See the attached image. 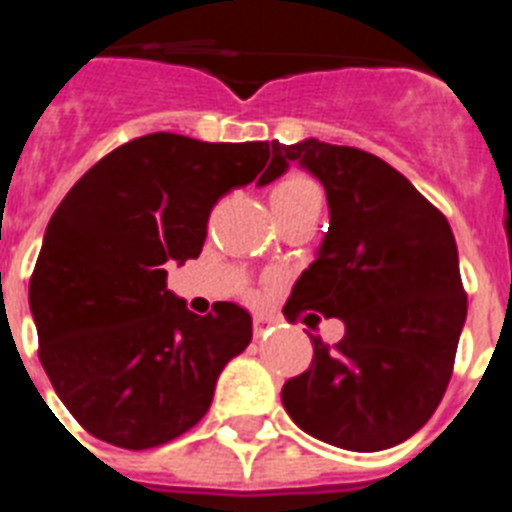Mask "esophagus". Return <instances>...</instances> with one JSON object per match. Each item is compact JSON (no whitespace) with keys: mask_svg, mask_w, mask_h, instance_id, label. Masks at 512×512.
Masks as SVG:
<instances>
[{"mask_svg":"<svg viewBox=\"0 0 512 512\" xmlns=\"http://www.w3.org/2000/svg\"><path fill=\"white\" fill-rule=\"evenodd\" d=\"M252 329H255V337L265 335L268 329H271V319L263 316V313H255V319H252Z\"/></svg>","mask_w":512,"mask_h":512,"instance_id":"obj_1","label":"esophagus"}]
</instances>
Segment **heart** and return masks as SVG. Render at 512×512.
I'll use <instances>...</instances> for the list:
<instances>
[{"instance_id": "obj_1", "label": "heart", "mask_w": 512, "mask_h": 512, "mask_svg": "<svg viewBox=\"0 0 512 512\" xmlns=\"http://www.w3.org/2000/svg\"><path fill=\"white\" fill-rule=\"evenodd\" d=\"M308 201H321L319 185L313 183L311 177L287 175L281 183L273 185V191H271L273 212L303 207V204H308Z\"/></svg>"}]
</instances>
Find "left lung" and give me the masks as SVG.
<instances>
[{"mask_svg":"<svg viewBox=\"0 0 512 512\" xmlns=\"http://www.w3.org/2000/svg\"><path fill=\"white\" fill-rule=\"evenodd\" d=\"M327 191L329 231L292 287L284 316L340 319L335 348L284 382L281 404L313 438L350 452L401 444L444 398L468 297L446 217L380 156L305 138L273 143Z\"/></svg>","mask_w":512,"mask_h":512,"instance_id":"obj_1","label":"left lung"}]
</instances>
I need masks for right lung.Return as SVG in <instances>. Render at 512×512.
<instances>
[{
	"mask_svg": "<svg viewBox=\"0 0 512 512\" xmlns=\"http://www.w3.org/2000/svg\"><path fill=\"white\" fill-rule=\"evenodd\" d=\"M284 170L265 140L154 132L103 156L60 201L28 305L44 372L87 433L151 449L207 414L223 366L252 340V316L236 303L196 316L167 289L164 265L201 255L223 193Z\"/></svg>",
	"mask_w": 512,
	"mask_h": 512,
	"instance_id": "obj_1",
	"label": "right lung"
}]
</instances>
